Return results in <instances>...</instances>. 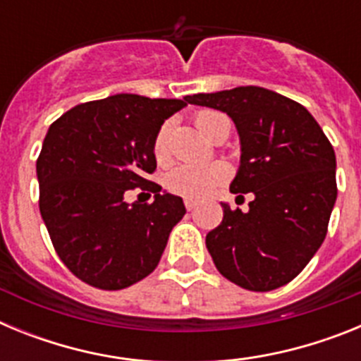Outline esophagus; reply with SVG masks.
Wrapping results in <instances>:
<instances>
[{
	"instance_id": "esophagus-1",
	"label": "esophagus",
	"mask_w": 361,
	"mask_h": 361,
	"mask_svg": "<svg viewBox=\"0 0 361 361\" xmlns=\"http://www.w3.org/2000/svg\"><path fill=\"white\" fill-rule=\"evenodd\" d=\"M184 206H186V209H188V212H193V209L197 208V202H195V200H190V199H186V200H184Z\"/></svg>"
}]
</instances>
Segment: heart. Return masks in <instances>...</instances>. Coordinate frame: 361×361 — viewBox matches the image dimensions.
<instances>
[{
	"label": "heart",
	"instance_id": "heart-1",
	"mask_svg": "<svg viewBox=\"0 0 361 361\" xmlns=\"http://www.w3.org/2000/svg\"><path fill=\"white\" fill-rule=\"evenodd\" d=\"M226 119L222 114L213 110H202L195 116V124L208 137L213 135L216 124ZM170 132L171 123H164L153 141V155L159 162H166L170 157ZM231 177L229 166L224 162H212V164H178L171 168L164 177L166 188L178 197L190 200H200L213 195L222 184Z\"/></svg>",
	"mask_w": 361,
	"mask_h": 361
}]
</instances>
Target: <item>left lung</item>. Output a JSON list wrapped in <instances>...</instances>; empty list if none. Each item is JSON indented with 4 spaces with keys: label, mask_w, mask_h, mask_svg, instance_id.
<instances>
[{
    "label": "left lung",
    "mask_w": 361,
    "mask_h": 361,
    "mask_svg": "<svg viewBox=\"0 0 361 361\" xmlns=\"http://www.w3.org/2000/svg\"><path fill=\"white\" fill-rule=\"evenodd\" d=\"M186 99L231 117L240 137V166L229 190L242 199V193L255 197L245 213L222 202L224 219L206 235L216 269L250 291L282 288L327 235L338 193L329 139L302 104L260 86Z\"/></svg>",
    "instance_id": "obj_1"
}]
</instances>
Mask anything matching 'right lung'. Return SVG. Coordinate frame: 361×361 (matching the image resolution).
Masks as SVG:
<instances>
[{
	"label": "right lung",
	"mask_w": 361,
	"mask_h": 361,
	"mask_svg": "<svg viewBox=\"0 0 361 361\" xmlns=\"http://www.w3.org/2000/svg\"><path fill=\"white\" fill-rule=\"evenodd\" d=\"M188 99L110 95L73 106L50 124L36 162L39 212L57 255L94 288L117 291L148 276L186 208L146 178L157 161L153 141ZM141 187L154 202L123 193Z\"/></svg>",
	"instance_id": "right-lung-1"
}]
</instances>
